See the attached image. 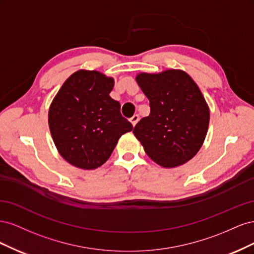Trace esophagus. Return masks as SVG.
I'll return each mask as SVG.
<instances>
[{
    "label": "esophagus",
    "mask_w": 254,
    "mask_h": 254,
    "mask_svg": "<svg viewBox=\"0 0 254 254\" xmlns=\"http://www.w3.org/2000/svg\"><path fill=\"white\" fill-rule=\"evenodd\" d=\"M139 120H140V117H139V115H137V114H134L133 117H132L131 119H130L129 121H130V123H131V124H132V126H135V125H136V123L139 122Z\"/></svg>",
    "instance_id": "34e87169"
}]
</instances>
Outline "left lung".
Segmentation results:
<instances>
[{
    "mask_svg": "<svg viewBox=\"0 0 254 254\" xmlns=\"http://www.w3.org/2000/svg\"><path fill=\"white\" fill-rule=\"evenodd\" d=\"M136 82L149 99L150 113L133 128L145 152L163 167L182 165L205 139L210 111L190 76L183 71L142 73Z\"/></svg>",
    "mask_w": 254,
    "mask_h": 254,
    "instance_id": "obj_1",
    "label": "left lung"
}]
</instances>
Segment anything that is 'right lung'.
Instances as JSON below:
<instances>
[{"label":"right lung","instance_id":"right-lung-1","mask_svg":"<svg viewBox=\"0 0 254 254\" xmlns=\"http://www.w3.org/2000/svg\"><path fill=\"white\" fill-rule=\"evenodd\" d=\"M114 80L96 71L68 77L51 105L49 125L54 143L68 163L93 170L109 159L120 137L133 126L109 93Z\"/></svg>","mask_w":254,"mask_h":254}]
</instances>
